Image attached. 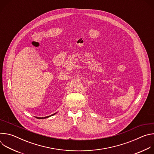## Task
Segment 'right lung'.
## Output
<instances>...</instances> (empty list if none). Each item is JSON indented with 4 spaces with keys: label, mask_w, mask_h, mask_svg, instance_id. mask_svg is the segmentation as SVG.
I'll return each mask as SVG.
<instances>
[{
    "label": "right lung",
    "mask_w": 154,
    "mask_h": 154,
    "mask_svg": "<svg viewBox=\"0 0 154 154\" xmlns=\"http://www.w3.org/2000/svg\"><path fill=\"white\" fill-rule=\"evenodd\" d=\"M57 113H54V114H52V115H50V116H46V117H42V118H40V117H35V118H38V119H45V118H49V117H51V116H53V115H55Z\"/></svg>",
    "instance_id": "1"
}]
</instances>
